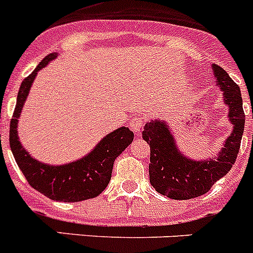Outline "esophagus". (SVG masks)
Segmentation results:
<instances>
[{
  "label": "esophagus",
  "instance_id": "obj_1",
  "mask_svg": "<svg viewBox=\"0 0 253 253\" xmlns=\"http://www.w3.org/2000/svg\"><path fill=\"white\" fill-rule=\"evenodd\" d=\"M143 126H144V118L143 116H137L130 122V128L133 129L134 133H140L143 130Z\"/></svg>",
  "mask_w": 253,
  "mask_h": 253
}]
</instances>
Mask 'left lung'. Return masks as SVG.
Wrapping results in <instances>:
<instances>
[{
    "instance_id": "8db88e82",
    "label": "left lung",
    "mask_w": 253,
    "mask_h": 253,
    "mask_svg": "<svg viewBox=\"0 0 253 253\" xmlns=\"http://www.w3.org/2000/svg\"><path fill=\"white\" fill-rule=\"evenodd\" d=\"M216 84L229 106V120L233 133L227 138L224 148L216 158L193 161L181 154L166 123L154 120L147 123L142 137L151 147L149 181L158 193L175 200H187L208 193L214 182L227 175L237 160L245 129V111L240 86L222 67L213 64Z\"/></svg>"
}]
</instances>
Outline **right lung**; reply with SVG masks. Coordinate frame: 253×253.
Masks as SVG:
<instances>
[{
    "instance_id": "obj_1",
    "label": "right lung",
    "mask_w": 253,
    "mask_h": 253,
    "mask_svg": "<svg viewBox=\"0 0 253 253\" xmlns=\"http://www.w3.org/2000/svg\"><path fill=\"white\" fill-rule=\"evenodd\" d=\"M55 57L57 53L46 55L33 73L22 81L10 123V147L17 166L30 186L37 191L57 202H82L99 196L106 189L111 178L114 161L133 142L134 133L125 126L116 129L107 134L86 157L68 165L49 166L31 157L22 148L17 138V119L38 71L44 68Z\"/></svg>"
}]
</instances>
